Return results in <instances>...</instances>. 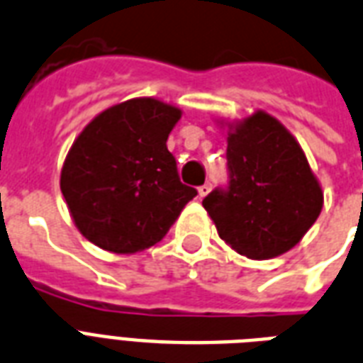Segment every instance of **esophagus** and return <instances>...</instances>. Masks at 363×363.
Wrapping results in <instances>:
<instances>
[{
  "instance_id": "34e87169",
  "label": "esophagus",
  "mask_w": 363,
  "mask_h": 363,
  "mask_svg": "<svg viewBox=\"0 0 363 363\" xmlns=\"http://www.w3.org/2000/svg\"><path fill=\"white\" fill-rule=\"evenodd\" d=\"M210 191H212V184H208L206 182V184L199 187V196H206Z\"/></svg>"
}]
</instances>
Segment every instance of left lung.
Listing matches in <instances>:
<instances>
[{
	"label": "left lung",
	"mask_w": 363,
	"mask_h": 363,
	"mask_svg": "<svg viewBox=\"0 0 363 363\" xmlns=\"http://www.w3.org/2000/svg\"><path fill=\"white\" fill-rule=\"evenodd\" d=\"M227 126V191H212L202 206L237 254L271 259L286 254L318 220L324 191L294 134L257 109Z\"/></svg>",
	"instance_id": "1"
}]
</instances>
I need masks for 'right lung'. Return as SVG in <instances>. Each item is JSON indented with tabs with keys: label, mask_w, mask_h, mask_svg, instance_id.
I'll use <instances>...</instances> for the list:
<instances>
[{
	"label": "right lung",
	"mask_w": 363,
	"mask_h": 363,
	"mask_svg": "<svg viewBox=\"0 0 363 363\" xmlns=\"http://www.w3.org/2000/svg\"><path fill=\"white\" fill-rule=\"evenodd\" d=\"M182 109L159 98H132L98 113L75 138L60 189L75 227L113 254L161 242L196 195L179 182L167 140Z\"/></svg>",
	"instance_id": "obj_1"
}]
</instances>
